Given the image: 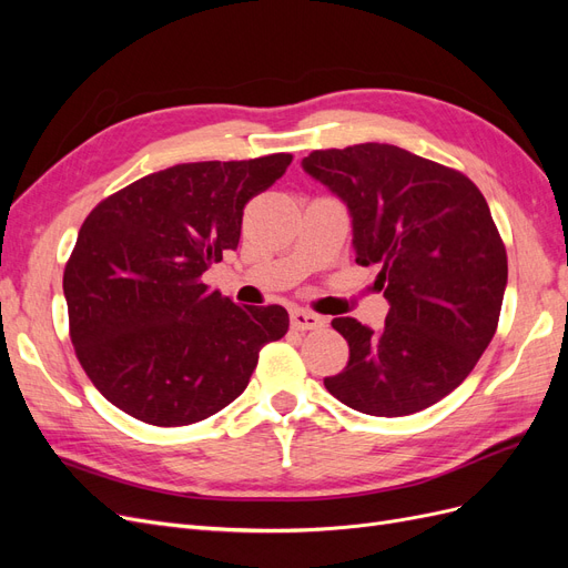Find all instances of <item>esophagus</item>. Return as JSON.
I'll use <instances>...</instances> for the list:
<instances>
[{"label":"esophagus","mask_w":568,"mask_h":568,"mask_svg":"<svg viewBox=\"0 0 568 568\" xmlns=\"http://www.w3.org/2000/svg\"><path fill=\"white\" fill-rule=\"evenodd\" d=\"M291 326L298 332L320 329V326H324V317H320L311 311H303V307H296V311H291Z\"/></svg>","instance_id":"1"}]
</instances>
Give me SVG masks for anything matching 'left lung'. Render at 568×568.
<instances>
[{"label": "left lung", "mask_w": 568, "mask_h": 568, "mask_svg": "<svg viewBox=\"0 0 568 568\" xmlns=\"http://www.w3.org/2000/svg\"><path fill=\"white\" fill-rule=\"evenodd\" d=\"M301 165L348 205L355 263L382 265L390 305L379 332L332 322L351 357L326 390L374 417L432 407L467 379L500 320L507 253L484 194L393 144L313 151Z\"/></svg>", "instance_id": "obj_1"}]
</instances>
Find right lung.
Returning a JSON list of instances; mask_svg holds the SVG:
<instances>
[{"label": "right lung", "instance_id": "add662e5", "mask_svg": "<svg viewBox=\"0 0 568 568\" xmlns=\"http://www.w3.org/2000/svg\"><path fill=\"white\" fill-rule=\"evenodd\" d=\"M288 163L291 153H272L173 165L82 222L63 296L75 355L109 403L153 426H186L244 393L288 313L236 305L201 277L239 246L244 205Z\"/></svg>", "mask_w": 568, "mask_h": 568}]
</instances>
